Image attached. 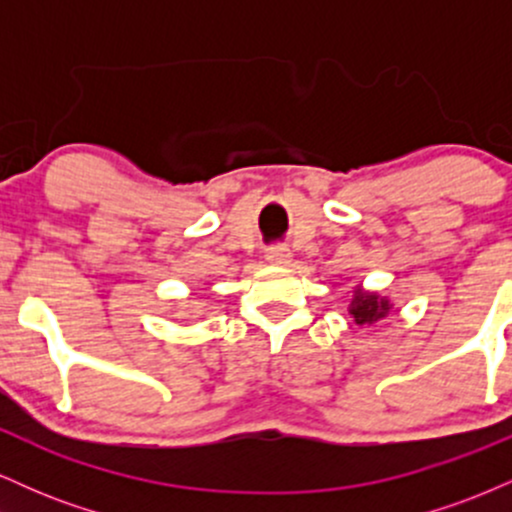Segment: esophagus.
<instances>
[{"label": "esophagus", "instance_id": "obj_1", "mask_svg": "<svg viewBox=\"0 0 512 512\" xmlns=\"http://www.w3.org/2000/svg\"><path fill=\"white\" fill-rule=\"evenodd\" d=\"M267 262L269 264H289L291 262V250L289 248H269L267 250Z\"/></svg>", "mask_w": 512, "mask_h": 512}]
</instances>
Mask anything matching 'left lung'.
I'll return each instance as SVG.
<instances>
[{"label":"left lung","instance_id":"8db88e82","mask_svg":"<svg viewBox=\"0 0 512 512\" xmlns=\"http://www.w3.org/2000/svg\"><path fill=\"white\" fill-rule=\"evenodd\" d=\"M392 310V303L385 296H378L375 291H366L361 286L354 289V298H351L349 315L354 317L356 325H375V322L385 320L387 313Z\"/></svg>","mask_w":512,"mask_h":512}]
</instances>
